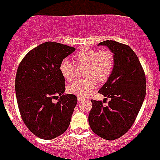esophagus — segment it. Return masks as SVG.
Returning a JSON list of instances; mask_svg holds the SVG:
<instances>
[{"mask_svg":"<svg viewBox=\"0 0 160 160\" xmlns=\"http://www.w3.org/2000/svg\"><path fill=\"white\" fill-rule=\"evenodd\" d=\"M77 100H78V102H81L82 100H83V98H82L81 97H78V98H77Z\"/></svg>","mask_w":160,"mask_h":160,"instance_id":"34e87169","label":"esophagus"}]
</instances>
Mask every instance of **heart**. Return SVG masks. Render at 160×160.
I'll list each match as a JSON object with an SVG mask.
<instances>
[{
	"label": "heart",
	"instance_id": "b5f03b06",
	"mask_svg": "<svg viewBox=\"0 0 160 160\" xmlns=\"http://www.w3.org/2000/svg\"><path fill=\"white\" fill-rule=\"evenodd\" d=\"M73 60L77 66H86L84 75L87 78L74 80L67 89L70 94L81 98L88 96L95 88L96 80L98 82L106 81L115 66L114 55L109 50L82 49L74 55ZM59 72L63 78L71 80L74 77V66L65 58L59 65Z\"/></svg>",
	"mask_w": 160,
	"mask_h": 160
}]
</instances>
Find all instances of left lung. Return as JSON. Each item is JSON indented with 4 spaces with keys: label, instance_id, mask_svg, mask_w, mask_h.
Returning a JSON list of instances; mask_svg holds the SVG:
<instances>
[{
    "label": "left lung",
    "instance_id": "obj_1",
    "mask_svg": "<svg viewBox=\"0 0 160 160\" xmlns=\"http://www.w3.org/2000/svg\"><path fill=\"white\" fill-rule=\"evenodd\" d=\"M99 45L108 47L114 55L112 73L98 91L110 101L104 106L101 101L91 100L88 121L93 132L111 141L126 134L134 123L146 94V80L138 58L129 46L114 41Z\"/></svg>",
    "mask_w": 160,
    "mask_h": 160
}]
</instances>
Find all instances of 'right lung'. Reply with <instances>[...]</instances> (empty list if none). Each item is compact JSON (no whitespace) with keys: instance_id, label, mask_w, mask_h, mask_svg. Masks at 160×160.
<instances>
[{"instance_id":"right-lung-1","label":"right lung","mask_w":160,"mask_h":160,"mask_svg":"<svg viewBox=\"0 0 160 160\" xmlns=\"http://www.w3.org/2000/svg\"><path fill=\"white\" fill-rule=\"evenodd\" d=\"M76 48L56 42L43 43L23 58L15 77V94L22 119L40 138L52 140L69 128L77 98L65 94L59 65ZM60 96L57 103L52 99Z\"/></svg>"}]
</instances>
